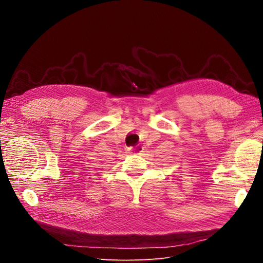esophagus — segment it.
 Masks as SVG:
<instances>
[{
    "label": "esophagus",
    "instance_id": "34e87169",
    "mask_svg": "<svg viewBox=\"0 0 263 263\" xmlns=\"http://www.w3.org/2000/svg\"><path fill=\"white\" fill-rule=\"evenodd\" d=\"M128 151L133 155H140L142 153V148L140 146H134V147H129Z\"/></svg>",
    "mask_w": 263,
    "mask_h": 263
}]
</instances>
